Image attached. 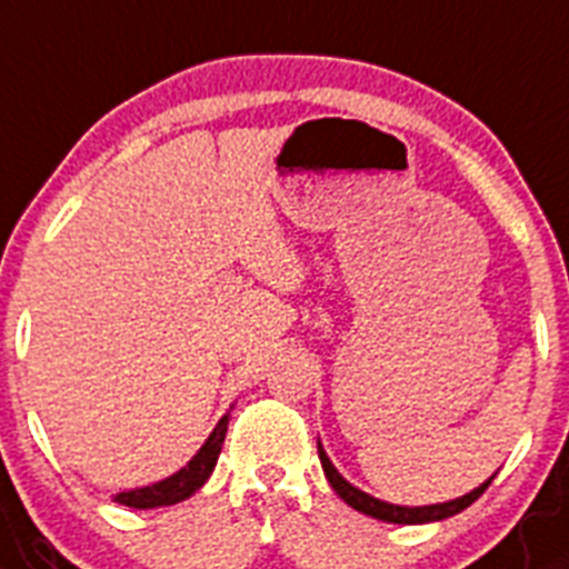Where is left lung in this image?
I'll list each match as a JSON object with an SVG mask.
<instances>
[{"label": "left lung", "instance_id": "8db88e82", "mask_svg": "<svg viewBox=\"0 0 569 569\" xmlns=\"http://www.w3.org/2000/svg\"><path fill=\"white\" fill-rule=\"evenodd\" d=\"M317 452H320V463H322V471H326L328 482H331L333 491L342 497L345 502H348L350 508H357V511L368 513V517H376L381 519V522H396V525H423V522H438V519H446V517H455V513L466 511V508L471 506V502L480 497L482 491H486L488 486H491V480L482 482L480 488H475L471 493H466V497H460V500H452V502H440V506H423V508H405V506H390V502H381L376 500V497H370V493L359 491L357 486H350L348 480H345L342 475H339L337 469H333V463L328 460V455L322 452V446L317 443Z\"/></svg>", "mask_w": 569, "mask_h": 569}]
</instances>
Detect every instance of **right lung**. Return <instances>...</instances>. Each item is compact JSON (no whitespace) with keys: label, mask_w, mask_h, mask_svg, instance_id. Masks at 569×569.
Masks as SVG:
<instances>
[{"label":"right lung","mask_w":569,"mask_h":569,"mask_svg":"<svg viewBox=\"0 0 569 569\" xmlns=\"http://www.w3.org/2000/svg\"><path fill=\"white\" fill-rule=\"evenodd\" d=\"M227 421H230V416H224L216 423V429H212V435L207 438V443L201 446L199 452H196V458L190 460L182 471H177V475L168 477V480L162 482H153V486L117 493L114 502L129 508H159L188 500L190 493H196L204 486V480L212 475V469H216V460H219L221 443H224L227 435Z\"/></svg>","instance_id":"add662e5"}]
</instances>
